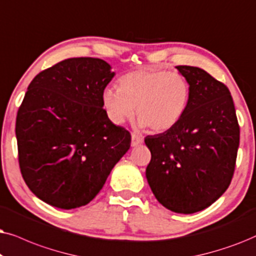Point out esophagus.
<instances>
[{"mask_svg": "<svg viewBox=\"0 0 256 256\" xmlns=\"http://www.w3.org/2000/svg\"><path fill=\"white\" fill-rule=\"evenodd\" d=\"M142 142H144V139H142V136L132 134V136H131V145L132 146H137L139 144H142Z\"/></svg>", "mask_w": 256, "mask_h": 256, "instance_id": "esophagus-1", "label": "esophagus"}]
</instances>
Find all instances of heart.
I'll return each instance as SVG.
<instances>
[{
	"mask_svg": "<svg viewBox=\"0 0 256 256\" xmlns=\"http://www.w3.org/2000/svg\"><path fill=\"white\" fill-rule=\"evenodd\" d=\"M119 88H105L102 104L114 124H122L136 114L140 128L154 132L171 130L185 114L190 85L182 74L159 69H142L119 78Z\"/></svg>",
	"mask_w": 256,
	"mask_h": 256,
	"instance_id": "1",
	"label": "heart"
}]
</instances>
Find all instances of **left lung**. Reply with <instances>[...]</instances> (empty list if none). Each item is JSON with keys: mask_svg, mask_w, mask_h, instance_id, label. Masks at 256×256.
I'll use <instances>...</instances> for the list:
<instances>
[{"mask_svg": "<svg viewBox=\"0 0 256 256\" xmlns=\"http://www.w3.org/2000/svg\"><path fill=\"white\" fill-rule=\"evenodd\" d=\"M190 85L185 114L171 130L148 136L146 179L156 200L192 214L216 202L233 178L240 128L226 85L196 66H176Z\"/></svg>", "mask_w": 256, "mask_h": 256, "instance_id": "obj_1", "label": "left lung"}]
</instances>
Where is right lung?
<instances>
[{"label": "right lung", "instance_id": "obj_1", "mask_svg": "<svg viewBox=\"0 0 256 256\" xmlns=\"http://www.w3.org/2000/svg\"><path fill=\"white\" fill-rule=\"evenodd\" d=\"M114 76L100 58L54 64L29 84L16 117L20 168L30 190L62 210L86 205L131 144L108 119L102 92Z\"/></svg>", "mask_w": 256, "mask_h": 256}]
</instances>
